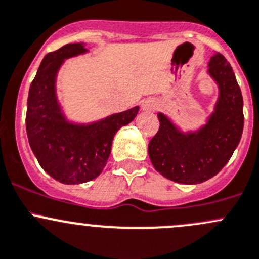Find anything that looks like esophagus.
Masks as SVG:
<instances>
[{
    "label": "esophagus",
    "mask_w": 259,
    "mask_h": 259,
    "mask_svg": "<svg viewBox=\"0 0 259 259\" xmlns=\"http://www.w3.org/2000/svg\"><path fill=\"white\" fill-rule=\"evenodd\" d=\"M156 108V100L155 99H145V100H143L142 103V110L143 111H153L155 110Z\"/></svg>",
    "instance_id": "obj_1"
}]
</instances>
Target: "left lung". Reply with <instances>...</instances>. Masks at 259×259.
Listing matches in <instances>:
<instances>
[{
	"mask_svg": "<svg viewBox=\"0 0 259 259\" xmlns=\"http://www.w3.org/2000/svg\"><path fill=\"white\" fill-rule=\"evenodd\" d=\"M208 74L219 95L207 124L194 132H182L165 114L158 113V133L148 146L156 171L182 184H198L213 178L228 163L241 142L244 116L241 89L226 57H210Z\"/></svg>",
	"mask_w": 259,
	"mask_h": 259,
	"instance_id": "left-lung-1",
	"label": "left lung"
}]
</instances>
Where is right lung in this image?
Masks as SVG:
<instances>
[{
	"label": "right lung",
	"mask_w": 259,
	"mask_h": 259,
	"mask_svg": "<svg viewBox=\"0 0 259 259\" xmlns=\"http://www.w3.org/2000/svg\"><path fill=\"white\" fill-rule=\"evenodd\" d=\"M85 52L82 42L67 44L49 52L28 91V143L41 168L64 184H81L100 176L110 156L115 134L139 111V106H135L89 124L67 120L57 100V72L65 60Z\"/></svg>",
	"instance_id": "right-lung-1"
}]
</instances>
